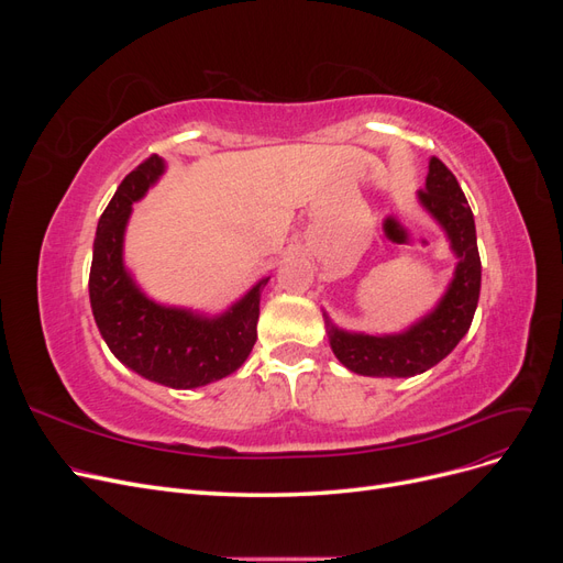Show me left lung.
Instances as JSON below:
<instances>
[{"mask_svg": "<svg viewBox=\"0 0 563 563\" xmlns=\"http://www.w3.org/2000/svg\"><path fill=\"white\" fill-rule=\"evenodd\" d=\"M424 209L444 228L457 258L455 275L437 308L411 329L391 335L350 333L329 323L331 350L338 362L360 376L411 378L432 368L470 331L482 288V261L470 203L446 164L432 157L424 190L418 192Z\"/></svg>", "mask_w": 563, "mask_h": 563, "instance_id": "left-lung-1", "label": "left lung"}]
</instances>
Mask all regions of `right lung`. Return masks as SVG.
<instances>
[{"label": "right lung", "instance_id": "obj_1", "mask_svg": "<svg viewBox=\"0 0 563 563\" xmlns=\"http://www.w3.org/2000/svg\"><path fill=\"white\" fill-rule=\"evenodd\" d=\"M164 159L152 155L117 187L98 220L89 298L98 331L119 362L139 376L174 389H192L230 376L255 345L261 314V279L218 317L166 308L150 300L124 267V230L131 203L164 174Z\"/></svg>", "mask_w": 563, "mask_h": 563}]
</instances>
